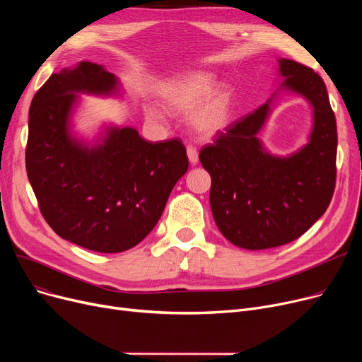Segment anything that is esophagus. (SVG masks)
Segmentation results:
<instances>
[{"label": "esophagus", "instance_id": "1", "mask_svg": "<svg viewBox=\"0 0 362 362\" xmlns=\"http://www.w3.org/2000/svg\"><path fill=\"white\" fill-rule=\"evenodd\" d=\"M186 152H187V158H189V163H191L192 165H197L198 161H199V157H198V151L197 148L194 146H187L186 148Z\"/></svg>", "mask_w": 362, "mask_h": 362}]
</instances>
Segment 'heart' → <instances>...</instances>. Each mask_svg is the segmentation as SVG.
Wrapping results in <instances>:
<instances>
[{
	"label": "heart",
	"mask_w": 362,
	"mask_h": 362,
	"mask_svg": "<svg viewBox=\"0 0 362 362\" xmlns=\"http://www.w3.org/2000/svg\"><path fill=\"white\" fill-rule=\"evenodd\" d=\"M216 78L208 71H192L165 83L160 90L163 105L179 114H189V126L201 138H213L229 124L233 110V92L227 86L216 88ZM148 119L163 122L156 108L146 110Z\"/></svg>",
	"instance_id": "heart-1"
}]
</instances>
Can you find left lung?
I'll use <instances>...</instances> for the list:
<instances>
[{
    "mask_svg": "<svg viewBox=\"0 0 362 362\" xmlns=\"http://www.w3.org/2000/svg\"><path fill=\"white\" fill-rule=\"evenodd\" d=\"M283 79L273 97L202 148L211 176L210 205L221 235L243 250H269L298 239L326 213L336 183L337 130L325 82L310 67L279 59ZM313 110L309 142L293 155L274 156L259 139L281 90Z\"/></svg>",
    "mask_w": 362,
    "mask_h": 362,
    "instance_id": "left-lung-1",
    "label": "left lung"
}]
</instances>
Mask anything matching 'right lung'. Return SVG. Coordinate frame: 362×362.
<instances>
[{"mask_svg":"<svg viewBox=\"0 0 362 362\" xmlns=\"http://www.w3.org/2000/svg\"><path fill=\"white\" fill-rule=\"evenodd\" d=\"M79 93L122 97L104 66L81 62L52 73L29 108L26 171L41 213L60 238L114 254L138 245L158 223L187 171L179 139L152 144L135 127L103 126L92 142L73 132Z\"/></svg>","mask_w":362,"mask_h":362,"instance_id":"obj_1","label":"right lung"}]
</instances>
